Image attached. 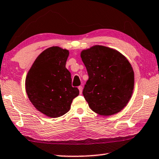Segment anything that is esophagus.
Here are the masks:
<instances>
[{
	"mask_svg": "<svg viewBox=\"0 0 159 159\" xmlns=\"http://www.w3.org/2000/svg\"><path fill=\"white\" fill-rule=\"evenodd\" d=\"M78 89H79V90L80 94H82V91H83V87H82V86H79V87H78Z\"/></svg>",
	"mask_w": 159,
	"mask_h": 159,
	"instance_id": "1",
	"label": "esophagus"
}]
</instances>
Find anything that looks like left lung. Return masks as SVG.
<instances>
[{
  "label": "left lung",
  "mask_w": 159,
  "mask_h": 159,
  "mask_svg": "<svg viewBox=\"0 0 159 159\" xmlns=\"http://www.w3.org/2000/svg\"><path fill=\"white\" fill-rule=\"evenodd\" d=\"M89 80L83 90L90 109L103 116L124 109L132 97L134 73L124 55L112 48L95 45L80 52Z\"/></svg>",
  "instance_id": "8db88e82"
}]
</instances>
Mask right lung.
<instances>
[{"label":"right lung","mask_w":159,"mask_h":159,"mask_svg":"<svg viewBox=\"0 0 159 159\" xmlns=\"http://www.w3.org/2000/svg\"><path fill=\"white\" fill-rule=\"evenodd\" d=\"M69 50L57 46L47 48L35 59L25 79V90L36 109L56 118L69 111L73 100L79 95L71 85L66 68Z\"/></svg>","instance_id":"add662e5"}]
</instances>
